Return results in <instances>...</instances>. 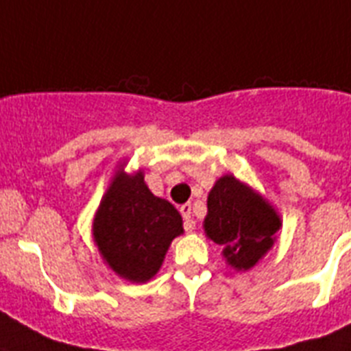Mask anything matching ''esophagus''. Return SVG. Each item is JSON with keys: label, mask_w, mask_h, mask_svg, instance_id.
<instances>
[{"label": "esophagus", "mask_w": 351, "mask_h": 351, "mask_svg": "<svg viewBox=\"0 0 351 351\" xmlns=\"http://www.w3.org/2000/svg\"><path fill=\"white\" fill-rule=\"evenodd\" d=\"M180 214L184 217V228L187 232H193L196 228V221L193 219V205L191 203H185L180 207Z\"/></svg>", "instance_id": "obj_1"}]
</instances>
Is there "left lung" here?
I'll list each match as a JSON object with an SVG mask.
<instances>
[{
  "mask_svg": "<svg viewBox=\"0 0 351 351\" xmlns=\"http://www.w3.org/2000/svg\"><path fill=\"white\" fill-rule=\"evenodd\" d=\"M205 232L235 269H250L273 246L280 217L258 194L226 175L208 193Z\"/></svg>",
  "mask_w": 351,
  "mask_h": 351,
  "instance_id": "left-lung-1",
  "label": "left lung"
}]
</instances>
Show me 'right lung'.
Masks as SVG:
<instances>
[{
  "mask_svg": "<svg viewBox=\"0 0 351 351\" xmlns=\"http://www.w3.org/2000/svg\"><path fill=\"white\" fill-rule=\"evenodd\" d=\"M94 241L117 275L132 282L149 280L162 266L171 241L184 232L182 216L167 199L153 196L143 171H117L96 217Z\"/></svg>",
  "mask_w": 351,
  "mask_h": 351,
  "instance_id": "add662e5",
  "label": "right lung"
}]
</instances>
